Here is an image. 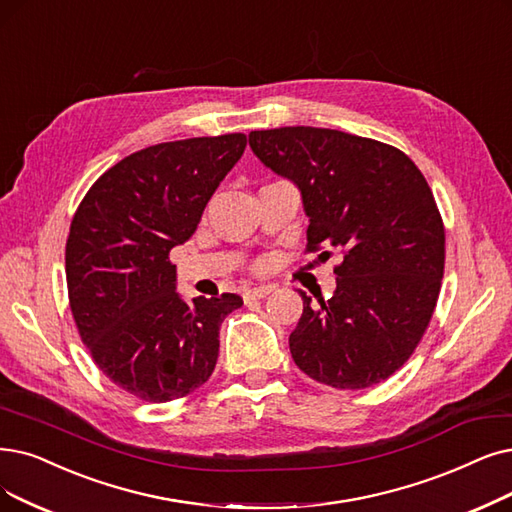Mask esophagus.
I'll use <instances>...</instances> for the list:
<instances>
[{
  "mask_svg": "<svg viewBox=\"0 0 512 512\" xmlns=\"http://www.w3.org/2000/svg\"><path fill=\"white\" fill-rule=\"evenodd\" d=\"M273 292V285H258V288H250L243 292V300L245 302H252V300H260V298H267Z\"/></svg>",
  "mask_w": 512,
  "mask_h": 512,
  "instance_id": "1",
  "label": "esophagus"
}]
</instances>
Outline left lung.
<instances>
[{"label":"left lung","mask_w":512,"mask_h":512,"mask_svg":"<svg viewBox=\"0 0 512 512\" xmlns=\"http://www.w3.org/2000/svg\"><path fill=\"white\" fill-rule=\"evenodd\" d=\"M250 147L298 185L306 252L344 256L330 300L300 292L296 365L342 391L393 376L431 323L443 279L445 227L426 178L403 151L327 128L256 130Z\"/></svg>","instance_id":"1"}]
</instances>
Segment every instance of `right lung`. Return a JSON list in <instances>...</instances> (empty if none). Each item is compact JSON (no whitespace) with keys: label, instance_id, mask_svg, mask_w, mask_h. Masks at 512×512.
Masks as SVG:
<instances>
[{"label":"right lung","instance_id":"obj_1","mask_svg":"<svg viewBox=\"0 0 512 512\" xmlns=\"http://www.w3.org/2000/svg\"><path fill=\"white\" fill-rule=\"evenodd\" d=\"M245 145V134H222L136 151L94 182L71 220L65 262L77 332L98 370L142 401L197 391L216 367L222 319L243 304L237 294L187 304L170 252L195 233Z\"/></svg>","mask_w":512,"mask_h":512}]
</instances>
